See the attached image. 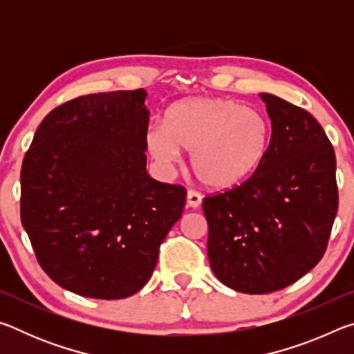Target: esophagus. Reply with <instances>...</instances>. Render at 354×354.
<instances>
[{
  "mask_svg": "<svg viewBox=\"0 0 354 354\" xmlns=\"http://www.w3.org/2000/svg\"><path fill=\"white\" fill-rule=\"evenodd\" d=\"M201 200H203V196L196 190H189L187 192V206L189 207H194V209L200 207Z\"/></svg>",
  "mask_w": 354,
  "mask_h": 354,
  "instance_id": "34e87169",
  "label": "esophagus"
}]
</instances>
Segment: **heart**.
<instances>
[{
  "label": "heart",
  "mask_w": 354,
  "mask_h": 354,
  "mask_svg": "<svg viewBox=\"0 0 354 354\" xmlns=\"http://www.w3.org/2000/svg\"><path fill=\"white\" fill-rule=\"evenodd\" d=\"M270 142V123L261 111L226 98H187L165 113L164 127L147 133L149 154L162 165L192 153L196 178L211 189L242 184L259 169Z\"/></svg>",
  "instance_id": "b5f03b06"
}]
</instances>
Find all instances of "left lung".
Listing matches in <instances>:
<instances>
[{
    "label": "left lung",
    "instance_id": "left-lung-1",
    "mask_svg": "<svg viewBox=\"0 0 354 354\" xmlns=\"http://www.w3.org/2000/svg\"><path fill=\"white\" fill-rule=\"evenodd\" d=\"M259 97L272 120L261 167L237 187L203 200L214 274L251 295L284 289L313 270L339 205L334 148L320 123L283 98Z\"/></svg>",
    "mask_w": 354,
    "mask_h": 354
}]
</instances>
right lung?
I'll use <instances>...</instances> for the list:
<instances>
[{
    "instance_id": "add662e5",
    "label": "right lung",
    "mask_w": 354,
    "mask_h": 354,
    "mask_svg": "<svg viewBox=\"0 0 354 354\" xmlns=\"http://www.w3.org/2000/svg\"><path fill=\"white\" fill-rule=\"evenodd\" d=\"M147 92L92 93L44 118L21 165V225L56 284L120 299L148 283L185 206L147 171Z\"/></svg>"
}]
</instances>
